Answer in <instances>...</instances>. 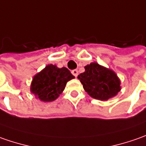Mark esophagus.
Returning a JSON list of instances; mask_svg holds the SVG:
<instances>
[{
  "instance_id": "obj_1",
  "label": "esophagus",
  "mask_w": 146,
  "mask_h": 146,
  "mask_svg": "<svg viewBox=\"0 0 146 146\" xmlns=\"http://www.w3.org/2000/svg\"><path fill=\"white\" fill-rule=\"evenodd\" d=\"M72 74H73L74 77H76V78H77L78 75V71L77 70V69H74V70H73V71H72Z\"/></svg>"
}]
</instances>
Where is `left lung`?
Returning a JSON list of instances; mask_svg holds the SVG:
<instances>
[{
    "label": "left lung",
    "instance_id": "left-lung-1",
    "mask_svg": "<svg viewBox=\"0 0 146 146\" xmlns=\"http://www.w3.org/2000/svg\"><path fill=\"white\" fill-rule=\"evenodd\" d=\"M78 78L83 88L92 98L108 100L120 91V81L111 69L105 68L96 62L85 66V72Z\"/></svg>",
    "mask_w": 146,
    "mask_h": 146
}]
</instances>
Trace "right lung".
I'll return each instance as SVG.
<instances>
[{"mask_svg":"<svg viewBox=\"0 0 146 146\" xmlns=\"http://www.w3.org/2000/svg\"><path fill=\"white\" fill-rule=\"evenodd\" d=\"M73 78L67 68L48 64L33 78L31 91L43 102H52L63 92L66 83Z\"/></svg>","mask_w":146,"mask_h":146,"instance_id":"1","label":"right lung"}]
</instances>
